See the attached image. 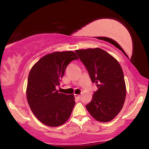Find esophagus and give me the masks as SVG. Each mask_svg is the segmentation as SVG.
I'll list each match as a JSON object with an SVG mask.
<instances>
[{"label":"esophagus","instance_id":"1","mask_svg":"<svg viewBox=\"0 0 149 149\" xmlns=\"http://www.w3.org/2000/svg\"><path fill=\"white\" fill-rule=\"evenodd\" d=\"M74 96H75V98H77V99H80V96L79 95H74Z\"/></svg>","mask_w":149,"mask_h":149}]
</instances>
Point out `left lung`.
Returning <instances> with one entry per match:
<instances>
[{
	"mask_svg": "<svg viewBox=\"0 0 149 149\" xmlns=\"http://www.w3.org/2000/svg\"><path fill=\"white\" fill-rule=\"evenodd\" d=\"M76 54L89 72L98 90L86 107L99 121L107 122L116 117L123 107L126 86L120 63L111 54L100 48L76 50Z\"/></svg>",
	"mask_w": 149,
	"mask_h": 149,
	"instance_id": "1",
	"label": "left lung"
}]
</instances>
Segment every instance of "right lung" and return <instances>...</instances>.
Segmentation results:
<instances>
[{"label": "right lung", "mask_w": 149, "mask_h": 149, "mask_svg": "<svg viewBox=\"0 0 149 149\" xmlns=\"http://www.w3.org/2000/svg\"><path fill=\"white\" fill-rule=\"evenodd\" d=\"M72 51L47 54L33 65L29 72L26 94L30 108L44 125L58 127L69 119L75 105L73 95L57 91L67 66L78 60Z\"/></svg>", "instance_id": "add662e5"}]
</instances>
